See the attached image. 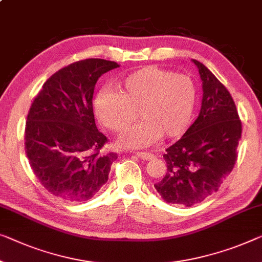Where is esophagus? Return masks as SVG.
I'll return each instance as SVG.
<instances>
[{
  "label": "esophagus",
  "instance_id": "34e87169",
  "mask_svg": "<svg viewBox=\"0 0 262 262\" xmlns=\"http://www.w3.org/2000/svg\"><path fill=\"white\" fill-rule=\"evenodd\" d=\"M135 155L142 160H151L154 158V155L151 153H148V151H136Z\"/></svg>",
  "mask_w": 262,
  "mask_h": 262
}]
</instances>
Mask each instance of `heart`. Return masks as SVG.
Listing matches in <instances>:
<instances>
[{
	"instance_id": "heart-1",
	"label": "heart",
	"mask_w": 262,
	"mask_h": 262,
	"mask_svg": "<svg viewBox=\"0 0 262 262\" xmlns=\"http://www.w3.org/2000/svg\"><path fill=\"white\" fill-rule=\"evenodd\" d=\"M116 89L97 93L94 111L103 126L116 133L126 130L139 111L143 120L121 138L123 146H148L161 134L178 136L192 120L196 87L188 75L148 67L124 77Z\"/></svg>"
}]
</instances>
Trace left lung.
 I'll list each match as a JSON object with an SVG mask.
<instances>
[{
  "mask_svg": "<svg viewBox=\"0 0 262 262\" xmlns=\"http://www.w3.org/2000/svg\"><path fill=\"white\" fill-rule=\"evenodd\" d=\"M202 81L198 119L166 149L167 173L154 187L168 204L190 207L217 192L234 168L241 121L231 94L214 74L193 60Z\"/></svg>",
  "mask_w": 262,
  "mask_h": 262,
  "instance_id": "1",
  "label": "left lung"
}]
</instances>
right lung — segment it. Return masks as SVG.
Returning <instances> with one entry per match:
<instances>
[{
    "label": "right lung",
    "instance_id": "right-lung-1",
    "mask_svg": "<svg viewBox=\"0 0 262 262\" xmlns=\"http://www.w3.org/2000/svg\"><path fill=\"white\" fill-rule=\"evenodd\" d=\"M120 67L87 58L74 62L45 82L26 122L25 149L41 185L68 202L92 199L108 180L116 153H101L108 140L97 130L93 94L99 77Z\"/></svg>",
    "mask_w": 262,
    "mask_h": 262
}]
</instances>
